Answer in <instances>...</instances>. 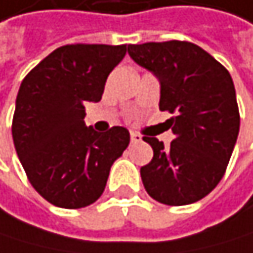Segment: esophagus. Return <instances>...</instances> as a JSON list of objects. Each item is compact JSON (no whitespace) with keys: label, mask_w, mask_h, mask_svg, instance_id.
Returning <instances> with one entry per match:
<instances>
[{"label":"esophagus","mask_w":253,"mask_h":253,"mask_svg":"<svg viewBox=\"0 0 253 253\" xmlns=\"http://www.w3.org/2000/svg\"><path fill=\"white\" fill-rule=\"evenodd\" d=\"M129 137H131V142H132V143H139V142H142V136H140L139 132H134V131H131Z\"/></svg>","instance_id":"34e87169"}]
</instances>
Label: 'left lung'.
<instances>
[{"instance_id":"obj_1","label":"left lung","mask_w":253,"mask_h":253,"mask_svg":"<svg viewBox=\"0 0 253 253\" xmlns=\"http://www.w3.org/2000/svg\"><path fill=\"white\" fill-rule=\"evenodd\" d=\"M128 54L160 82L162 111L175 139L165 146L143 137L154 156L140 168L146 192L169 206L195 203L214 189L227 168L240 131L235 86L227 70L188 41L128 45Z\"/></svg>"}]
</instances>
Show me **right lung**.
<instances>
[{"label": "right lung", "instance_id": "obj_1", "mask_svg": "<svg viewBox=\"0 0 253 253\" xmlns=\"http://www.w3.org/2000/svg\"><path fill=\"white\" fill-rule=\"evenodd\" d=\"M126 45L70 44L51 51L21 82L12 122L16 154L32 186L65 209L102 195L111 165L129 143L124 126H85V102H99Z\"/></svg>", "mask_w": 253, "mask_h": 253}]
</instances>
